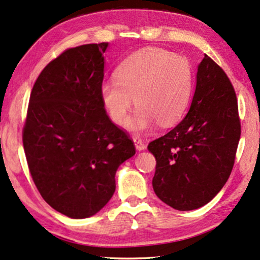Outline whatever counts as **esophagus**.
I'll return each mask as SVG.
<instances>
[{
  "instance_id": "1",
  "label": "esophagus",
  "mask_w": 260,
  "mask_h": 260,
  "mask_svg": "<svg viewBox=\"0 0 260 260\" xmlns=\"http://www.w3.org/2000/svg\"><path fill=\"white\" fill-rule=\"evenodd\" d=\"M134 143H135V147H136L138 151H142V150H144V149H145V144L143 143V142H142L141 138L134 137Z\"/></svg>"
}]
</instances>
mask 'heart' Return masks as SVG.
Segmentation results:
<instances>
[{"label":"heart","mask_w":260,"mask_h":260,"mask_svg":"<svg viewBox=\"0 0 260 260\" xmlns=\"http://www.w3.org/2000/svg\"><path fill=\"white\" fill-rule=\"evenodd\" d=\"M194 85L193 67L186 56L161 48L135 53L118 66L116 80H105L101 97L110 118L125 126L135 105L134 131L175 124L184 115Z\"/></svg>","instance_id":"b5f03b06"}]
</instances>
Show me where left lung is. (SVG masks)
Masks as SVG:
<instances>
[{"label": "left lung", "instance_id": "8db88e82", "mask_svg": "<svg viewBox=\"0 0 260 260\" xmlns=\"http://www.w3.org/2000/svg\"><path fill=\"white\" fill-rule=\"evenodd\" d=\"M240 133L232 84L205 54L187 116L148 145L156 158L152 188L159 200L179 211L208 204L229 180Z\"/></svg>", "mask_w": 260, "mask_h": 260}]
</instances>
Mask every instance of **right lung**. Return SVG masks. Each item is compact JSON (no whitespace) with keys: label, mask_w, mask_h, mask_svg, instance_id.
<instances>
[{"label":"right lung","mask_w":260,"mask_h":260,"mask_svg":"<svg viewBox=\"0 0 260 260\" xmlns=\"http://www.w3.org/2000/svg\"><path fill=\"white\" fill-rule=\"evenodd\" d=\"M108 42L70 48L42 70L23 126L30 175L44 200L72 219L94 215L116 190V172L136 152L101 97Z\"/></svg>","instance_id":"add662e5"}]
</instances>
